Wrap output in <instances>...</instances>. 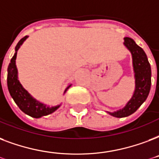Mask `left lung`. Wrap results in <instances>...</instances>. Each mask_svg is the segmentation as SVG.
Instances as JSON below:
<instances>
[{"label":"left lung","instance_id":"8db88e82","mask_svg":"<svg viewBox=\"0 0 159 159\" xmlns=\"http://www.w3.org/2000/svg\"><path fill=\"white\" fill-rule=\"evenodd\" d=\"M124 45L133 56V65L135 73V91L132 98L123 109L108 112L113 117H124L133 114L141 106L149 94L151 88V66L147 55L132 38L125 37Z\"/></svg>","mask_w":159,"mask_h":159}]
</instances>
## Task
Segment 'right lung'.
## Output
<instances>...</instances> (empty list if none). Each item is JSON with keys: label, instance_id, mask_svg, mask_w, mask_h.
<instances>
[{"label": "right lung", "instance_id": "obj_1", "mask_svg": "<svg viewBox=\"0 0 159 159\" xmlns=\"http://www.w3.org/2000/svg\"><path fill=\"white\" fill-rule=\"evenodd\" d=\"M27 37H28L27 36H24L16 46V53L12 57L11 62L8 66V69H7V71H8V73H7V87H8V90H9L11 98L23 112H25L26 114L35 117V118H39L42 116H47V115L54 112L60 107V105L49 107L47 105L36 101V99L33 98L30 95V93L26 89L23 88L18 80L17 69L16 66V54H17L18 49L20 48L21 44ZM70 87H71V85H69L66 88L64 93H66V90Z\"/></svg>", "mask_w": 159, "mask_h": 159}]
</instances>
